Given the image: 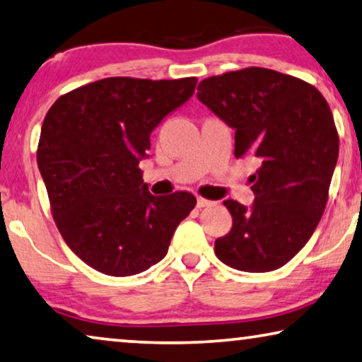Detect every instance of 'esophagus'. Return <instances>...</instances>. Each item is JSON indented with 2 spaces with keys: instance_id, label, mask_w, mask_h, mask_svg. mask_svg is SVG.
<instances>
[{
  "instance_id": "34e87169",
  "label": "esophagus",
  "mask_w": 362,
  "mask_h": 362,
  "mask_svg": "<svg viewBox=\"0 0 362 362\" xmlns=\"http://www.w3.org/2000/svg\"><path fill=\"white\" fill-rule=\"evenodd\" d=\"M213 202H209V199H204V198H202V197H198L197 198V206L198 208H206V206H213Z\"/></svg>"
}]
</instances>
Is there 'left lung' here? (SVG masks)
<instances>
[{
  "mask_svg": "<svg viewBox=\"0 0 362 362\" xmlns=\"http://www.w3.org/2000/svg\"><path fill=\"white\" fill-rule=\"evenodd\" d=\"M197 97L235 132V158L257 165L252 206L224 202L233 228L216 255L240 272L281 268L325 211L339 144L330 107L314 86L267 68L203 79Z\"/></svg>",
  "mask_w": 362,
  "mask_h": 362,
  "instance_id": "obj_1",
  "label": "left lung"
}]
</instances>
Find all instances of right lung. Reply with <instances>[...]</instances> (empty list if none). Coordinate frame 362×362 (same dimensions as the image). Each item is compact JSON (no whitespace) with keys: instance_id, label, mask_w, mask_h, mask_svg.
Wrapping results in <instances>:
<instances>
[{"instance_id":"obj_1","label":"right lung","mask_w":362,"mask_h":362,"mask_svg":"<svg viewBox=\"0 0 362 362\" xmlns=\"http://www.w3.org/2000/svg\"><path fill=\"white\" fill-rule=\"evenodd\" d=\"M197 78H105L62 95L43 120L37 164L57 228L69 249L109 276H132L163 260L188 192L154 197L139 160L151 133L195 93Z\"/></svg>"}]
</instances>
